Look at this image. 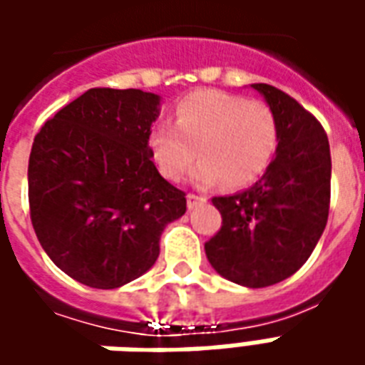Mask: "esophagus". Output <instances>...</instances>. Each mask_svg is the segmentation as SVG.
Segmentation results:
<instances>
[{"label": "esophagus", "mask_w": 365, "mask_h": 365, "mask_svg": "<svg viewBox=\"0 0 365 365\" xmlns=\"http://www.w3.org/2000/svg\"><path fill=\"white\" fill-rule=\"evenodd\" d=\"M207 197H203V195H195V193H190L187 195V207L190 209H195L197 205H201V203H205Z\"/></svg>", "instance_id": "esophagus-1"}]
</instances>
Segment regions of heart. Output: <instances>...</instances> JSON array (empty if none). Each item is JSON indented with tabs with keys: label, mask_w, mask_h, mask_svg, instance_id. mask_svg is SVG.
I'll use <instances>...</instances> for the list:
<instances>
[{
	"label": "heart",
	"mask_w": 365,
	"mask_h": 365,
	"mask_svg": "<svg viewBox=\"0 0 365 365\" xmlns=\"http://www.w3.org/2000/svg\"><path fill=\"white\" fill-rule=\"evenodd\" d=\"M277 119L266 103L203 90L175 107L174 125L152 128L148 146L160 174L178 182L199 154L191 183L250 185L268 170L277 148ZM198 150L195 151V148Z\"/></svg>",
	"instance_id": "b5f03b06"
}]
</instances>
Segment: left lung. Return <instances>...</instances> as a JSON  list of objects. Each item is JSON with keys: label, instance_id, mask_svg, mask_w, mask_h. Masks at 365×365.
Instances as JSON below:
<instances>
[{"label": "left lung", "instance_id": "left-lung-1", "mask_svg": "<svg viewBox=\"0 0 365 365\" xmlns=\"http://www.w3.org/2000/svg\"><path fill=\"white\" fill-rule=\"evenodd\" d=\"M277 119V148L252 187L215 197L221 230L205 245L215 272L245 287H268L297 272L327 227L330 146L321 123L268 83H252Z\"/></svg>", "mask_w": 365, "mask_h": 365}]
</instances>
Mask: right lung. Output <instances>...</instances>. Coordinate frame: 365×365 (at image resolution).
Returning a JSON list of instances; mask_svg holds the SVG:
<instances>
[{
  "mask_svg": "<svg viewBox=\"0 0 365 365\" xmlns=\"http://www.w3.org/2000/svg\"><path fill=\"white\" fill-rule=\"evenodd\" d=\"M162 97L91 88L35 136L29 205L38 242L56 266L96 289H117L158 260L160 237L185 213L148 146Z\"/></svg>",
  "mask_w": 365,
  "mask_h": 365,
  "instance_id": "right-lung-1",
  "label": "right lung"
}]
</instances>
